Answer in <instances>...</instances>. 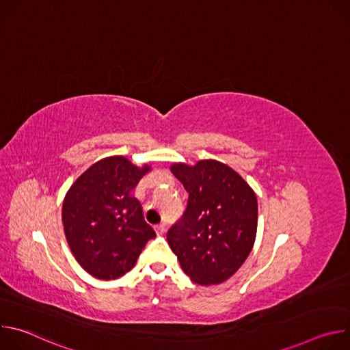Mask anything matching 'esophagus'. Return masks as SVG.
Wrapping results in <instances>:
<instances>
[{
	"label": "esophagus",
	"instance_id": "34e87169",
	"mask_svg": "<svg viewBox=\"0 0 350 350\" xmlns=\"http://www.w3.org/2000/svg\"><path fill=\"white\" fill-rule=\"evenodd\" d=\"M155 231H157L158 235H162L166 231V226L165 224H158V226H155Z\"/></svg>",
	"mask_w": 350,
	"mask_h": 350
}]
</instances>
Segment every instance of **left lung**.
I'll use <instances>...</instances> for the list:
<instances>
[{
  "instance_id": "8db88e82",
  "label": "left lung",
  "mask_w": 350,
  "mask_h": 350,
  "mask_svg": "<svg viewBox=\"0 0 350 350\" xmlns=\"http://www.w3.org/2000/svg\"><path fill=\"white\" fill-rule=\"evenodd\" d=\"M172 173L188 192L183 217L167 242L183 271L199 285L228 280L251 254L258 230L254 189L230 166L208 159L174 163Z\"/></svg>"
}]
</instances>
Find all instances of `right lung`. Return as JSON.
<instances>
[{
	"mask_svg": "<svg viewBox=\"0 0 350 350\" xmlns=\"http://www.w3.org/2000/svg\"><path fill=\"white\" fill-rule=\"evenodd\" d=\"M124 157H109L88 167L69 188L62 223L77 263L98 280L130 271L144 246L157 237L130 192L149 172Z\"/></svg>",
	"mask_w": 350,
	"mask_h": 350,
	"instance_id": "right-lung-1",
	"label": "right lung"
}]
</instances>
